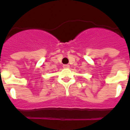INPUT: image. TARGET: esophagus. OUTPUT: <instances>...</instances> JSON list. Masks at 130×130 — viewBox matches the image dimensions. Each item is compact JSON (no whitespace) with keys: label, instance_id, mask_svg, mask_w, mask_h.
Listing matches in <instances>:
<instances>
[{"label":"esophagus","instance_id":"esophagus-1","mask_svg":"<svg viewBox=\"0 0 130 130\" xmlns=\"http://www.w3.org/2000/svg\"><path fill=\"white\" fill-rule=\"evenodd\" d=\"M63 67L64 68H69V65H64Z\"/></svg>","mask_w":130,"mask_h":130}]
</instances>
